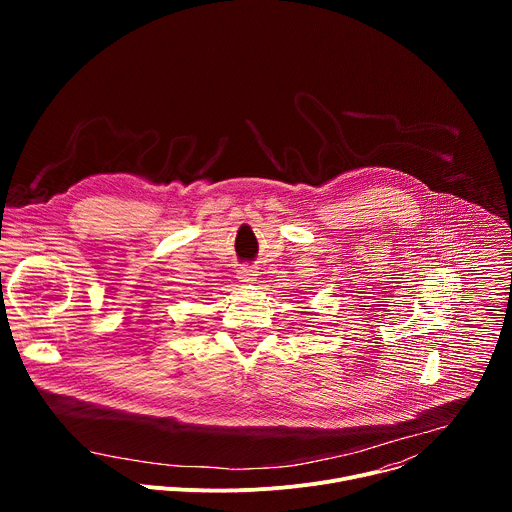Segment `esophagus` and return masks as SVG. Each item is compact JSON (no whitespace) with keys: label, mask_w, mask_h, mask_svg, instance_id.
<instances>
[{"label":"esophagus","mask_w":512,"mask_h":512,"mask_svg":"<svg viewBox=\"0 0 512 512\" xmlns=\"http://www.w3.org/2000/svg\"><path fill=\"white\" fill-rule=\"evenodd\" d=\"M237 275H239V279H241V281H245V283H251V281H255V275H257V271H255L251 265H241V267L237 269Z\"/></svg>","instance_id":"obj_1"}]
</instances>
